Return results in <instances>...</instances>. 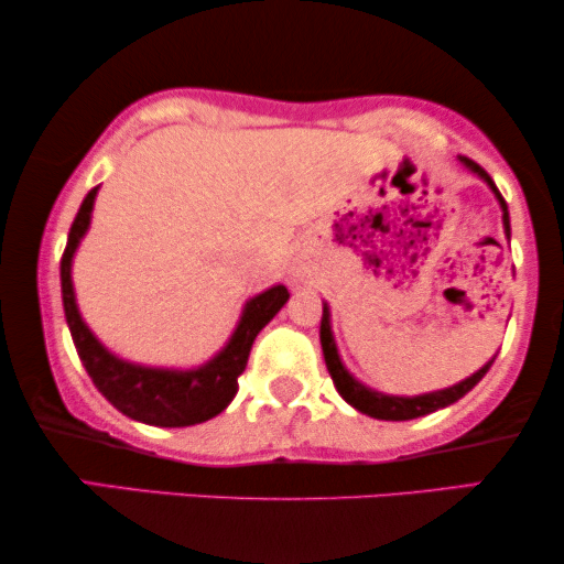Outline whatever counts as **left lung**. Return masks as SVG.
<instances>
[{"instance_id":"8db88e82","label":"left lung","mask_w":564,"mask_h":564,"mask_svg":"<svg viewBox=\"0 0 564 564\" xmlns=\"http://www.w3.org/2000/svg\"><path fill=\"white\" fill-rule=\"evenodd\" d=\"M466 163L468 169L474 171V174H479L484 182L489 184L491 189H495L497 199H500L502 205V224H505V234L510 237V218H508V203H505V197L500 195V189L495 187V182H491V176L484 171L479 163L471 161V159H460ZM319 344H323V354H325V365H327V372H330L333 382H335V390H338L340 395H344L346 403H351L356 411L367 413V416H375V419H384V422H409V419H416V416H426V413L437 411V409H445V405H451L458 401L468 393V390L474 388L476 382L481 380L484 375L489 372L491 367V359L489 365H484L479 372L468 377V380H463L458 384H453V388L447 390H437V393H426V395H416V398H398V395H382V393H375V390L365 388L361 382H356L351 375L346 372V367L340 365L338 359V351H335V344H333V333H330V312H327V306H323V319H319Z\"/></svg>"}]
</instances>
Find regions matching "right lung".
<instances>
[{"label": "right lung", "mask_w": 564, "mask_h": 564, "mask_svg": "<svg viewBox=\"0 0 564 564\" xmlns=\"http://www.w3.org/2000/svg\"><path fill=\"white\" fill-rule=\"evenodd\" d=\"M96 192L98 187H93L85 195L62 254L64 317H67L85 372L90 375L93 384L101 390V395L113 409L122 411L124 416L138 419L142 424L192 426L208 422L234 401L239 390V375L245 372L254 338L278 315V310L289 302V291L286 286H273L265 294L254 296L245 306V315H241L229 346L205 367L189 369V372H171V369L127 365V361L106 351L96 340V335L88 330V325L80 319L75 304L73 278H69L75 249L80 245L83 234L88 231Z\"/></svg>", "instance_id": "1"}]
</instances>
